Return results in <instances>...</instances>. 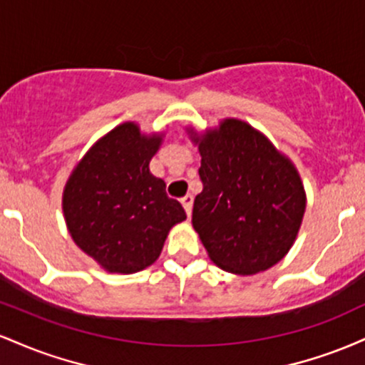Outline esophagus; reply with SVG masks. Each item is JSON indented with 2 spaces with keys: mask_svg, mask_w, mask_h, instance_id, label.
Wrapping results in <instances>:
<instances>
[{
  "mask_svg": "<svg viewBox=\"0 0 365 365\" xmlns=\"http://www.w3.org/2000/svg\"><path fill=\"white\" fill-rule=\"evenodd\" d=\"M192 204H194V197L192 195H185L182 199V206H183V209H185L187 216L192 215Z\"/></svg>",
  "mask_w": 365,
  "mask_h": 365,
  "instance_id": "obj_1",
  "label": "esophagus"
}]
</instances>
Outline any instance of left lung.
Instances as JSON below:
<instances>
[{
	"mask_svg": "<svg viewBox=\"0 0 365 365\" xmlns=\"http://www.w3.org/2000/svg\"><path fill=\"white\" fill-rule=\"evenodd\" d=\"M202 192L192 225L209 259L233 274H255L278 264L299 235L304 183L292 159L244 120L225 118L199 133Z\"/></svg>",
	"mask_w": 365,
	"mask_h": 365,
	"instance_id": "8db88e82",
	"label": "left lung"
}]
</instances>
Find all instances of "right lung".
Segmentation results:
<instances>
[{"instance_id": "add662e5", "label": "right lung", "mask_w": 365, "mask_h": 365, "mask_svg": "<svg viewBox=\"0 0 365 365\" xmlns=\"http://www.w3.org/2000/svg\"><path fill=\"white\" fill-rule=\"evenodd\" d=\"M165 133L125 121L96 142L63 188L66 228L108 273L132 274L156 262L175 225L187 220L166 183L149 171Z\"/></svg>"}]
</instances>
